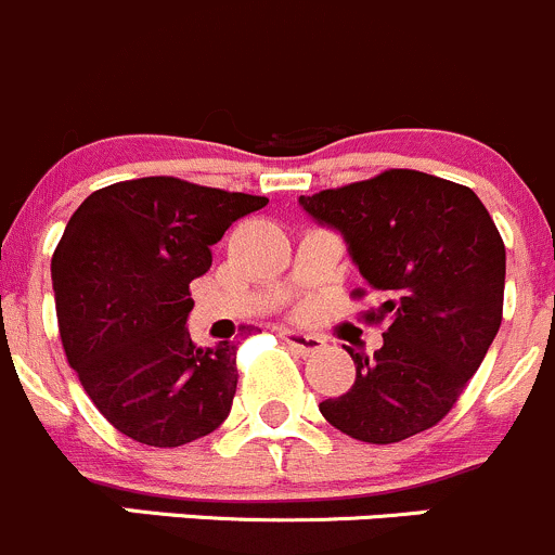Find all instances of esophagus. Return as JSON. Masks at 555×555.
<instances>
[{
  "label": "esophagus",
  "mask_w": 555,
  "mask_h": 555,
  "mask_svg": "<svg viewBox=\"0 0 555 555\" xmlns=\"http://www.w3.org/2000/svg\"><path fill=\"white\" fill-rule=\"evenodd\" d=\"M280 339L296 350L299 356H312V352H320L325 347V339L312 334H301V331H291V328H280Z\"/></svg>",
  "instance_id": "obj_1"
}]
</instances>
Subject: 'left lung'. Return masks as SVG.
<instances>
[{
  "label": "left lung",
  "instance_id": "obj_1",
  "mask_svg": "<svg viewBox=\"0 0 555 555\" xmlns=\"http://www.w3.org/2000/svg\"><path fill=\"white\" fill-rule=\"evenodd\" d=\"M299 203L345 235L361 275L385 296L363 312L365 323L385 325V345L371 358L347 347L356 382L320 403V414L365 443L430 430L460 401L502 323L505 243L489 210L470 186L409 168Z\"/></svg>",
  "mask_w": 555,
  "mask_h": 555
}]
</instances>
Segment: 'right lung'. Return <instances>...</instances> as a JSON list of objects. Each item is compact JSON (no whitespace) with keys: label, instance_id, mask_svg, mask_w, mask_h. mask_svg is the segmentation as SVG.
<instances>
[{"label":"right lung","instance_id":"obj_1","mask_svg":"<svg viewBox=\"0 0 555 555\" xmlns=\"http://www.w3.org/2000/svg\"><path fill=\"white\" fill-rule=\"evenodd\" d=\"M264 205L146 176L93 192L68 219L53 254L61 341L95 409L133 441L184 447L230 414L237 345L190 339V283L210 270V245Z\"/></svg>","mask_w":555,"mask_h":555}]
</instances>
